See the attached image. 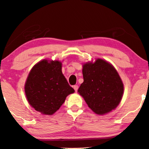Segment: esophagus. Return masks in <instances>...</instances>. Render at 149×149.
I'll use <instances>...</instances> for the list:
<instances>
[{
  "label": "esophagus",
  "mask_w": 149,
  "mask_h": 149,
  "mask_svg": "<svg viewBox=\"0 0 149 149\" xmlns=\"http://www.w3.org/2000/svg\"><path fill=\"white\" fill-rule=\"evenodd\" d=\"M74 90L75 91H77V89H78V85H74Z\"/></svg>",
  "instance_id": "1"
}]
</instances>
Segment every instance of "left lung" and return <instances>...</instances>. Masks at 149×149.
I'll use <instances>...</instances> for the list:
<instances>
[{
	"label": "left lung",
	"mask_w": 149,
	"mask_h": 149,
	"mask_svg": "<svg viewBox=\"0 0 149 149\" xmlns=\"http://www.w3.org/2000/svg\"><path fill=\"white\" fill-rule=\"evenodd\" d=\"M84 82L77 92L91 109L103 115L114 110L120 104L123 93V84L112 64L98 58L95 62L83 65Z\"/></svg>",
	"instance_id": "obj_1"
}]
</instances>
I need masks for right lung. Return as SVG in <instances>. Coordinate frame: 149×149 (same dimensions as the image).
I'll return each mask as SVG.
<instances>
[{"instance_id":"obj_1","label":"right lung","mask_w":149,"mask_h":149,"mask_svg":"<svg viewBox=\"0 0 149 149\" xmlns=\"http://www.w3.org/2000/svg\"><path fill=\"white\" fill-rule=\"evenodd\" d=\"M29 104L45 115H52L59 109L74 89L62 72V62L43 60L30 71L25 84Z\"/></svg>"}]
</instances>
